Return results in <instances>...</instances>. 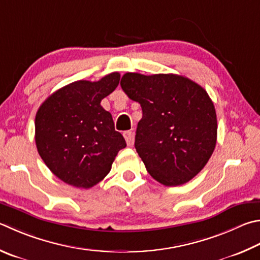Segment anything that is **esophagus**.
Segmentation results:
<instances>
[{
    "label": "esophagus",
    "instance_id": "34e87169",
    "mask_svg": "<svg viewBox=\"0 0 260 260\" xmlns=\"http://www.w3.org/2000/svg\"><path fill=\"white\" fill-rule=\"evenodd\" d=\"M122 135H124L127 145L133 144V133H132V132L126 131V132H124V133H122Z\"/></svg>",
    "mask_w": 260,
    "mask_h": 260
}]
</instances>
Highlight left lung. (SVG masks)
I'll return each mask as SVG.
<instances>
[{"mask_svg":"<svg viewBox=\"0 0 260 260\" xmlns=\"http://www.w3.org/2000/svg\"><path fill=\"white\" fill-rule=\"evenodd\" d=\"M120 86L142 108L135 149L146 171L166 186L191 181L216 146L217 117L206 89L174 74L127 73Z\"/></svg>","mask_w":260,"mask_h":260,"instance_id":"8db88e82","label":"left lung"}]
</instances>
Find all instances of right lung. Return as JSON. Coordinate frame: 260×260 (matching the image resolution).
I'll use <instances>...</instances> for the list:
<instances>
[{"label": "right lung", "instance_id": "add662e5", "mask_svg": "<svg viewBox=\"0 0 260 260\" xmlns=\"http://www.w3.org/2000/svg\"><path fill=\"white\" fill-rule=\"evenodd\" d=\"M120 75L66 85L46 99L35 118V142L46 166L75 187L96 185L110 172L125 139L115 131L101 100L115 91Z\"/></svg>", "mask_w": 260, "mask_h": 260}]
</instances>
